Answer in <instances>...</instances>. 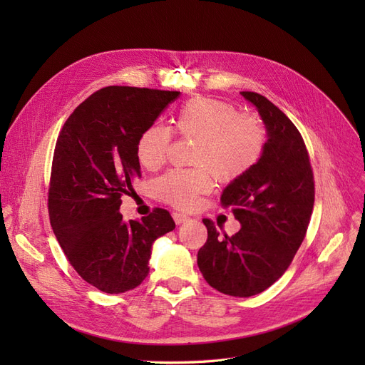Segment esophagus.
Wrapping results in <instances>:
<instances>
[{"label":"esophagus","mask_w":365,"mask_h":365,"mask_svg":"<svg viewBox=\"0 0 365 365\" xmlns=\"http://www.w3.org/2000/svg\"><path fill=\"white\" fill-rule=\"evenodd\" d=\"M173 219H175V222L178 224V225L189 222V220H190V217L187 216V215H184V213H173Z\"/></svg>","instance_id":"1"}]
</instances>
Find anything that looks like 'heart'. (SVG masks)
I'll list each match as a JSON object with an SVG mask.
<instances>
[{
    "mask_svg": "<svg viewBox=\"0 0 365 365\" xmlns=\"http://www.w3.org/2000/svg\"><path fill=\"white\" fill-rule=\"evenodd\" d=\"M175 132L196 140L190 169H172L152 184L160 201L175 208L190 210L212 190L213 175L222 182H233L260 163L267 149V130L257 118L240 114L228 102L213 97H195L185 102L175 117ZM172 130L153 123L137 140L141 165L155 170L165 163L172 146Z\"/></svg>",
    "mask_w": 365,
    "mask_h": 365,
    "instance_id": "heart-1",
    "label": "heart"
}]
</instances>
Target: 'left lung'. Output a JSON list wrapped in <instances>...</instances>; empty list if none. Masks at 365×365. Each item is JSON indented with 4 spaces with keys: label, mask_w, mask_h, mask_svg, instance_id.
Here are the masks:
<instances>
[{
    "label": "left lung",
    "mask_w": 365,
    "mask_h": 365,
    "mask_svg": "<svg viewBox=\"0 0 365 365\" xmlns=\"http://www.w3.org/2000/svg\"><path fill=\"white\" fill-rule=\"evenodd\" d=\"M242 96L267 126V149L256 168L228 184L220 196L242 225L237 233L220 237L213 220L202 219L208 236L197 251V267L219 292L251 297L277 282L300 248L315 182L304 140L292 121L262 94Z\"/></svg>",
    "instance_id": "obj_1"
}]
</instances>
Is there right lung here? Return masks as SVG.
I'll use <instances>...</instances> for the list:
<instances>
[{"label":"right lung","mask_w":365,"mask_h":365,"mask_svg":"<svg viewBox=\"0 0 365 365\" xmlns=\"http://www.w3.org/2000/svg\"><path fill=\"white\" fill-rule=\"evenodd\" d=\"M180 91L105 86L77 106L54 148L50 224L71 267L106 294L137 288L149 274L152 244L175 228L168 210L125 222L121 196L141 178L140 134Z\"/></svg>","instance_id":"1"}]
</instances>
